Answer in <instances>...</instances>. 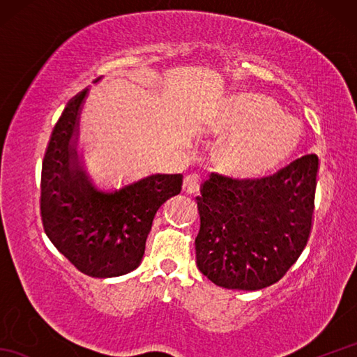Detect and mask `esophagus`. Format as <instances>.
<instances>
[{
  "label": "esophagus",
  "mask_w": 357,
  "mask_h": 357,
  "mask_svg": "<svg viewBox=\"0 0 357 357\" xmlns=\"http://www.w3.org/2000/svg\"><path fill=\"white\" fill-rule=\"evenodd\" d=\"M201 184H202V178L199 176V174H188V176L184 178V184H183V188L185 193H196L201 188Z\"/></svg>",
  "instance_id": "34e87169"
}]
</instances>
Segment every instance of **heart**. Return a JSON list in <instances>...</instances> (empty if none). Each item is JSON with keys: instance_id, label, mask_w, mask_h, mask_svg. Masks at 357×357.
Listing matches in <instances>:
<instances>
[{"instance_id": "obj_1", "label": "heart", "mask_w": 357, "mask_h": 357, "mask_svg": "<svg viewBox=\"0 0 357 357\" xmlns=\"http://www.w3.org/2000/svg\"><path fill=\"white\" fill-rule=\"evenodd\" d=\"M213 132L230 135L222 151L225 169L238 176L257 178L278 170L293 155L302 124L270 98L242 93L221 105Z\"/></svg>"}]
</instances>
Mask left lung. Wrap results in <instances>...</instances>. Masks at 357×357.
<instances>
[{"label": "left lung", "instance_id": "left-lung-1", "mask_svg": "<svg viewBox=\"0 0 357 357\" xmlns=\"http://www.w3.org/2000/svg\"><path fill=\"white\" fill-rule=\"evenodd\" d=\"M319 158L304 155L270 176L211 173L196 198L201 218L196 264L230 290L276 284L298 261L313 227Z\"/></svg>", "mask_w": 357, "mask_h": 357}]
</instances>
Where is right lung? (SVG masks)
<instances>
[{
    "label": "right lung",
    "instance_id": "1",
    "mask_svg": "<svg viewBox=\"0 0 357 357\" xmlns=\"http://www.w3.org/2000/svg\"><path fill=\"white\" fill-rule=\"evenodd\" d=\"M87 89L67 102L50 135L41 170V219L59 253L92 278L127 275L141 264L158 208L178 195L183 174H150L121 190H96L77 153Z\"/></svg>",
    "mask_w": 357,
    "mask_h": 357
}]
</instances>
